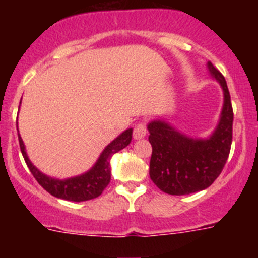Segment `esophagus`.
Masks as SVG:
<instances>
[{"label":"esophagus","instance_id":"34e87169","mask_svg":"<svg viewBox=\"0 0 258 258\" xmlns=\"http://www.w3.org/2000/svg\"><path fill=\"white\" fill-rule=\"evenodd\" d=\"M146 134H147V129H146V125L143 122L141 124H137L136 127H134V132H133V137L134 140H142L145 138Z\"/></svg>","mask_w":258,"mask_h":258}]
</instances>
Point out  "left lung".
<instances>
[{"label": "left lung", "instance_id": "left-lung-1", "mask_svg": "<svg viewBox=\"0 0 258 258\" xmlns=\"http://www.w3.org/2000/svg\"><path fill=\"white\" fill-rule=\"evenodd\" d=\"M207 68L223 92L220 118L211 136L190 137L164 118L147 124L152 146L150 177L169 195H187L209 187L222 172L231 149L234 113L226 80L211 61Z\"/></svg>", "mask_w": 258, "mask_h": 258}]
</instances>
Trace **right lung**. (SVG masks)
<instances>
[{
	"instance_id": "right-lung-1",
	"label": "right lung",
	"mask_w": 258,
	"mask_h": 258,
	"mask_svg": "<svg viewBox=\"0 0 258 258\" xmlns=\"http://www.w3.org/2000/svg\"><path fill=\"white\" fill-rule=\"evenodd\" d=\"M20 103H22V101H20ZM132 134H133L132 127L122 132L120 136L116 137L112 142L108 143L104 147L102 154L98 157V160L95 161L94 165L88 172L66 179L52 178V177L44 174L40 169H37L32 164V161L29 160L26 151V146H24V142H23L19 133H18V137H19L20 151H22V155L24 157V160H26L27 165H28L29 170L33 174V177L37 179L38 183L47 192L51 194L52 197L59 198V199L71 200V202H85V200L98 198L103 192L104 188L107 187V184L111 181L109 160L116 152L125 149L132 142Z\"/></svg>"
}]
</instances>
